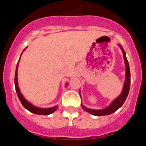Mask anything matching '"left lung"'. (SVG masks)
<instances>
[{
    "label": "left lung",
    "mask_w": 146,
    "mask_h": 146,
    "mask_svg": "<svg viewBox=\"0 0 146 146\" xmlns=\"http://www.w3.org/2000/svg\"><path fill=\"white\" fill-rule=\"evenodd\" d=\"M123 51V58L125 60V64H126V81H125L124 86H123V91L121 93V94L117 98L113 103H112L108 108L104 110H91L86 108V107L82 106L83 110H85L86 112H88L89 113L94 115H96V116H101V115H110L111 113L115 112L118 109H119L123 104L124 103L125 100L127 98V96L129 94V91L130 88V84H131V79H130V69H129V62L127 58L126 57V52L123 48L120 46Z\"/></svg>",
    "instance_id": "left-lung-1"
}]
</instances>
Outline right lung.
Masks as SVG:
<instances>
[{
    "label": "right lung",
    "instance_id": "1",
    "mask_svg": "<svg viewBox=\"0 0 146 146\" xmlns=\"http://www.w3.org/2000/svg\"><path fill=\"white\" fill-rule=\"evenodd\" d=\"M23 51H24V50H23ZM20 56H21V55H20ZM17 67H18V63L16 67V71H15V89H16V92H17V94L18 98H19V99H20V101L21 102L23 107H24L25 108H26V109L28 110H29L30 112H31V113H35V114H38V115H47L51 114V113H53L54 111H55V110L58 109V106H55L52 108H48V109H41V108H38L33 106L32 104L28 103V102L24 99L23 95L20 94V90H19V88H18V86H17Z\"/></svg>",
    "mask_w": 146,
    "mask_h": 146
}]
</instances>
